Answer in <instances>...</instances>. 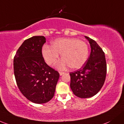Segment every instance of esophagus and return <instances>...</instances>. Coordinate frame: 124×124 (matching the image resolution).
Returning a JSON list of instances; mask_svg holds the SVG:
<instances>
[{"instance_id": "obj_1", "label": "esophagus", "mask_w": 124, "mask_h": 124, "mask_svg": "<svg viewBox=\"0 0 124 124\" xmlns=\"http://www.w3.org/2000/svg\"><path fill=\"white\" fill-rule=\"evenodd\" d=\"M59 74H60V75H63V74H64V72H59Z\"/></svg>"}]
</instances>
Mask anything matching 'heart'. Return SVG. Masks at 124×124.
Returning a JSON list of instances; mask_svg holds the SVG:
<instances>
[{"label": "heart", "instance_id": "heart-1", "mask_svg": "<svg viewBox=\"0 0 124 124\" xmlns=\"http://www.w3.org/2000/svg\"><path fill=\"white\" fill-rule=\"evenodd\" d=\"M62 59L58 67L63 70L67 66L73 70L84 66L88 57V46L84 41L75 38H62L53 41L52 47L45 46L42 54L48 65L52 66L56 62L59 54Z\"/></svg>", "mask_w": 124, "mask_h": 124}]
</instances>
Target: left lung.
I'll return each mask as SVG.
<instances>
[{
    "instance_id": "8db88e82",
    "label": "left lung",
    "mask_w": 124,
    "mask_h": 124,
    "mask_svg": "<svg viewBox=\"0 0 124 124\" xmlns=\"http://www.w3.org/2000/svg\"><path fill=\"white\" fill-rule=\"evenodd\" d=\"M89 41L91 53L82 68L70 72V87L73 93L80 98H89L98 93L103 85L106 75L105 53L93 39L85 36Z\"/></svg>"
}]
</instances>
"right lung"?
<instances>
[{"instance_id":"obj_1","label":"right lung","mask_w":124,"mask_h":124,"mask_svg":"<svg viewBox=\"0 0 124 124\" xmlns=\"http://www.w3.org/2000/svg\"><path fill=\"white\" fill-rule=\"evenodd\" d=\"M44 36L25 40L14 59V75L22 94L30 101L41 104L53 98L59 74L46 63L42 55Z\"/></svg>"}]
</instances>
